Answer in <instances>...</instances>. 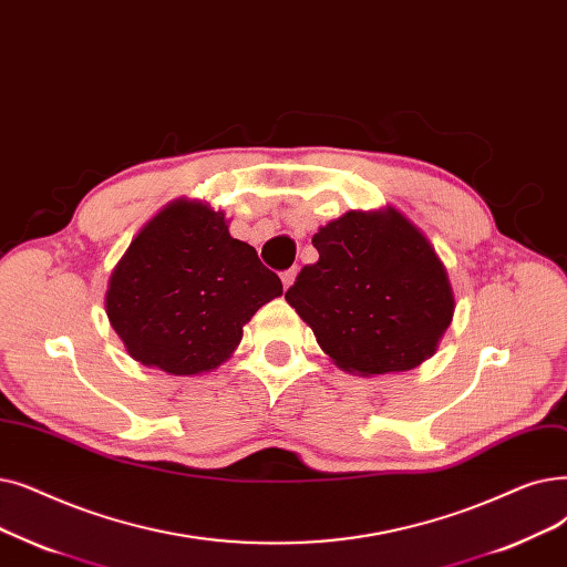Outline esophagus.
<instances>
[{
    "mask_svg": "<svg viewBox=\"0 0 567 567\" xmlns=\"http://www.w3.org/2000/svg\"><path fill=\"white\" fill-rule=\"evenodd\" d=\"M280 280H282V287H285V289H289V287H291V282L297 280V268H287V270H282V274H280Z\"/></svg>",
    "mask_w": 567,
    "mask_h": 567,
    "instance_id": "34e87169",
    "label": "esophagus"
}]
</instances>
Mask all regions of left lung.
I'll list each match as a JSON object with an SVG mask.
<instances>
[{
  "label": "left lung",
  "mask_w": 567,
  "mask_h": 567,
  "mask_svg": "<svg viewBox=\"0 0 567 567\" xmlns=\"http://www.w3.org/2000/svg\"><path fill=\"white\" fill-rule=\"evenodd\" d=\"M285 299L344 373L412 371L435 354L454 317L447 268L424 231L393 206L350 210L312 236Z\"/></svg>",
  "instance_id": "8db88e82"
}]
</instances>
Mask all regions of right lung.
I'll return each mask as SVG.
<instances>
[{
  "label": "right lung",
  "instance_id": "obj_1",
  "mask_svg": "<svg viewBox=\"0 0 567 567\" xmlns=\"http://www.w3.org/2000/svg\"><path fill=\"white\" fill-rule=\"evenodd\" d=\"M278 297L280 278L229 234L225 213L183 196L134 236L104 306L134 361L168 375H202L234 354L243 327Z\"/></svg>",
  "mask_w": 567,
  "mask_h": 567
}]
</instances>
